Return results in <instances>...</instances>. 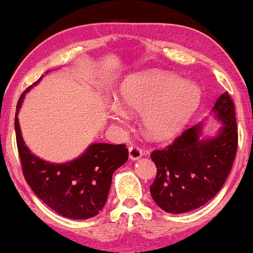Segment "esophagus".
I'll list each match as a JSON object with an SVG mask.
<instances>
[{
    "label": "esophagus",
    "instance_id": "obj_1",
    "mask_svg": "<svg viewBox=\"0 0 253 253\" xmlns=\"http://www.w3.org/2000/svg\"><path fill=\"white\" fill-rule=\"evenodd\" d=\"M143 156V151L142 149H139L138 146H130L129 147V158L131 160H137L139 158H142Z\"/></svg>",
    "mask_w": 253,
    "mask_h": 253
}]
</instances>
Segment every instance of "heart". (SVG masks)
Masks as SVG:
<instances>
[{
	"instance_id": "1",
	"label": "heart",
	"mask_w": 253,
	"mask_h": 253,
	"mask_svg": "<svg viewBox=\"0 0 253 253\" xmlns=\"http://www.w3.org/2000/svg\"><path fill=\"white\" fill-rule=\"evenodd\" d=\"M200 100L201 89L193 81L170 73H146L123 84L111 117L124 123L129 117L124 109L143 113V124L151 136L169 138L185 126Z\"/></svg>"
}]
</instances>
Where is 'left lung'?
I'll use <instances>...</instances> for the list:
<instances>
[{"mask_svg": "<svg viewBox=\"0 0 253 253\" xmlns=\"http://www.w3.org/2000/svg\"><path fill=\"white\" fill-rule=\"evenodd\" d=\"M211 113L222 123L212 137H202L203 123L183 131L173 144L151 153L157 176L150 187L153 201L170 214L188 212L211 201L227 180L237 152L235 106L228 91Z\"/></svg>", "mask_w": 253, "mask_h": 253, "instance_id": "8db88e82", "label": "left lung"}]
</instances>
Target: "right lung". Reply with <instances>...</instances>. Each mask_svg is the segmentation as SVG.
<instances>
[{"label":"right lung","mask_w":253,"mask_h":253,"mask_svg":"<svg viewBox=\"0 0 253 253\" xmlns=\"http://www.w3.org/2000/svg\"><path fill=\"white\" fill-rule=\"evenodd\" d=\"M31 88L19 97L15 116L16 140L26 182L59 215L72 219L94 217L106 205L113 174L127 160V149L124 144L93 143L83 155L67 163L54 164L39 158L25 145L17 117L25 93Z\"/></svg>","instance_id":"add662e5"}]
</instances>
